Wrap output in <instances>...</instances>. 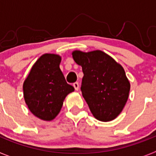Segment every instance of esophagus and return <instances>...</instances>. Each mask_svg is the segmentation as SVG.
Segmentation results:
<instances>
[{"label":"esophagus","mask_w":156,"mask_h":156,"mask_svg":"<svg viewBox=\"0 0 156 156\" xmlns=\"http://www.w3.org/2000/svg\"><path fill=\"white\" fill-rule=\"evenodd\" d=\"M73 87L74 88H75L76 90H79V83L78 82H75L73 83Z\"/></svg>","instance_id":"obj_1"}]
</instances>
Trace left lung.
I'll use <instances>...</instances> for the list:
<instances>
[{
    "mask_svg": "<svg viewBox=\"0 0 156 156\" xmlns=\"http://www.w3.org/2000/svg\"><path fill=\"white\" fill-rule=\"evenodd\" d=\"M74 61L82 66L81 91L91 113L103 122L120 114L129 97L130 84L120 64L101 51H74Z\"/></svg>",
    "mask_w": 156,
    "mask_h": 156,
    "instance_id": "left-lung-1",
    "label": "left lung"
}]
</instances>
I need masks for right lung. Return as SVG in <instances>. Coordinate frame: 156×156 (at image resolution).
<instances>
[{
	"label": "right lung",
	"instance_id": "1",
	"mask_svg": "<svg viewBox=\"0 0 156 156\" xmlns=\"http://www.w3.org/2000/svg\"><path fill=\"white\" fill-rule=\"evenodd\" d=\"M61 57L44 54L37 59L23 83V95L35 116L51 121L57 116L67 95L74 91L59 68Z\"/></svg>",
	"mask_w": 156,
	"mask_h": 156
}]
</instances>
